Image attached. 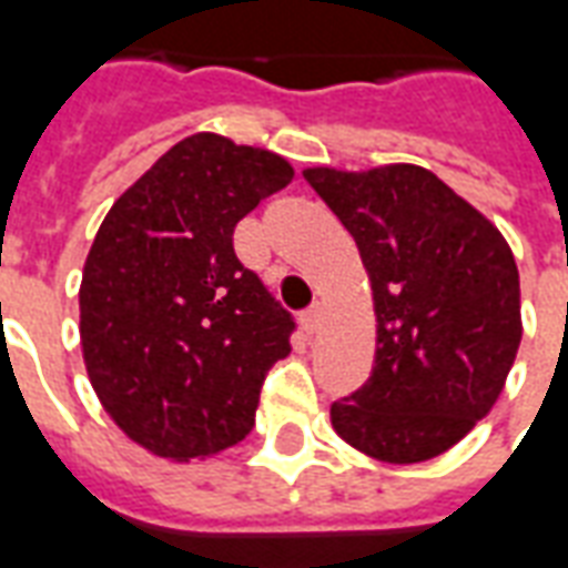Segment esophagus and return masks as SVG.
Here are the masks:
<instances>
[{
    "label": "esophagus",
    "instance_id": "34e87169",
    "mask_svg": "<svg viewBox=\"0 0 568 568\" xmlns=\"http://www.w3.org/2000/svg\"><path fill=\"white\" fill-rule=\"evenodd\" d=\"M322 316H325V307H322L320 301H313V304H310V310H304V316H301V322H304V332L307 334L320 332Z\"/></svg>",
    "mask_w": 568,
    "mask_h": 568
}]
</instances>
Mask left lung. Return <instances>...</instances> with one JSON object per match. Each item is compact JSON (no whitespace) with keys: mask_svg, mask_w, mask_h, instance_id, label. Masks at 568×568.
Instances as JSON below:
<instances>
[{"mask_svg":"<svg viewBox=\"0 0 568 568\" xmlns=\"http://www.w3.org/2000/svg\"><path fill=\"white\" fill-rule=\"evenodd\" d=\"M353 234L377 313L368 383L332 405L334 432L381 463L450 450L496 405L524 337L511 246L414 163L304 170Z\"/></svg>","mask_w":568,"mask_h":568,"instance_id":"left-lung-1","label":"left lung"}]
</instances>
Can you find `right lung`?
<instances>
[{"instance_id": "obj_1", "label": "right lung", "mask_w": 568, "mask_h": 568, "mask_svg": "<svg viewBox=\"0 0 568 568\" xmlns=\"http://www.w3.org/2000/svg\"><path fill=\"white\" fill-rule=\"evenodd\" d=\"M295 179L267 149L194 133L112 203L79 288L81 353L105 414L187 463L243 440L292 313L234 252L236 222Z\"/></svg>"}]
</instances>
